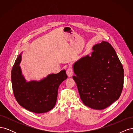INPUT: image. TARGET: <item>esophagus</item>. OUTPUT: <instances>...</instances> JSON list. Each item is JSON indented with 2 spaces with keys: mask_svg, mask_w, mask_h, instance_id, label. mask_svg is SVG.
<instances>
[{
  "mask_svg": "<svg viewBox=\"0 0 133 133\" xmlns=\"http://www.w3.org/2000/svg\"><path fill=\"white\" fill-rule=\"evenodd\" d=\"M73 74V68H72L71 66H69L66 70V74L67 75L69 76V77H71Z\"/></svg>",
  "mask_w": 133,
  "mask_h": 133,
  "instance_id": "obj_1",
  "label": "esophagus"
}]
</instances>
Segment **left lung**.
<instances>
[{"mask_svg":"<svg viewBox=\"0 0 133 133\" xmlns=\"http://www.w3.org/2000/svg\"><path fill=\"white\" fill-rule=\"evenodd\" d=\"M73 66V78L85 105L102 110L118 100L122 92L124 69L110 43L102 41Z\"/></svg>","mask_w":133,"mask_h":133,"instance_id":"1","label":"left lung"}]
</instances>
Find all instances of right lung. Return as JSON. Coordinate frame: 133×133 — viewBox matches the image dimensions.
I'll return each instance as SVG.
<instances>
[{
  "instance_id": "obj_1",
  "label": "right lung",
  "mask_w": 133,
  "mask_h": 133,
  "mask_svg": "<svg viewBox=\"0 0 133 133\" xmlns=\"http://www.w3.org/2000/svg\"><path fill=\"white\" fill-rule=\"evenodd\" d=\"M21 54L11 70V84L15 98L23 108L35 113L49 111L55 105L58 88L68 76L65 70L48 75L41 81L26 82L22 74L19 64Z\"/></svg>"
}]
</instances>
